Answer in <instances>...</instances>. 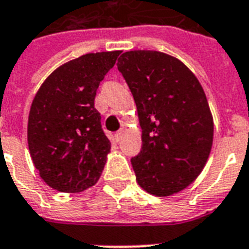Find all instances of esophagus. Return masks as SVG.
<instances>
[{
    "mask_svg": "<svg viewBox=\"0 0 249 249\" xmlns=\"http://www.w3.org/2000/svg\"><path fill=\"white\" fill-rule=\"evenodd\" d=\"M123 134H124V130H123V129H121V130H119L118 133L115 134V139H116V142H120Z\"/></svg>",
    "mask_w": 249,
    "mask_h": 249,
    "instance_id": "1",
    "label": "esophagus"
}]
</instances>
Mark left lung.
I'll return each instance as SVG.
<instances>
[{
	"instance_id": "1",
	"label": "left lung",
	"mask_w": 249,
	"mask_h": 249,
	"mask_svg": "<svg viewBox=\"0 0 249 249\" xmlns=\"http://www.w3.org/2000/svg\"><path fill=\"white\" fill-rule=\"evenodd\" d=\"M142 128V149L131 159L139 187L169 197L203 170L213 141V119L205 90L180 60L137 50L119 57Z\"/></svg>"
}]
</instances>
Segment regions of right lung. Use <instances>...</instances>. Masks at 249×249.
Here are the masks:
<instances>
[{
  "label": "right lung",
  "instance_id": "obj_1",
  "mask_svg": "<svg viewBox=\"0 0 249 249\" xmlns=\"http://www.w3.org/2000/svg\"><path fill=\"white\" fill-rule=\"evenodd\" d=\"M120 53L83 54L58 66L39 87L28 118V147L48 187L79 193L100 179L111 142L94 97Z\"/></svg>",
  "mask_w": 249,
  "mask_h": 249
}]
</instances>
